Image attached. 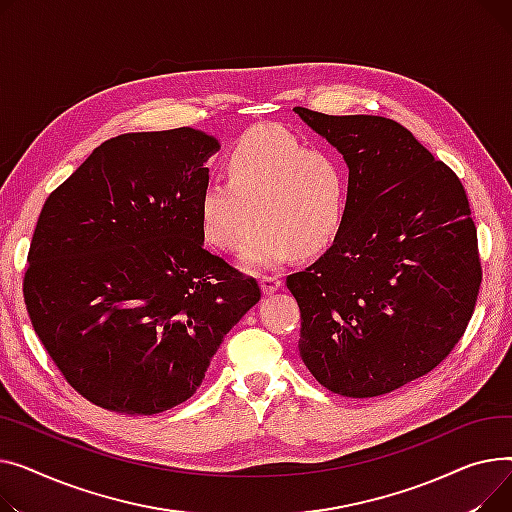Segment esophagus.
<instances>
[{
	"instance_id": "34e87169",
	"label": "esophagus",
	"mask_w": 512,
	"mask_h": 512,
	"mask_svg": "<svg viewBox=\"0 0 512 512\" xmlns=\"http://www.w3.org/2000/svg\"><path fill=\"white\" fill-rule=\"evenodd\" d=\"M281 287H283V281H281L279 277L264 275V277L260 279V289H262L264 295H273V293H277Z\"/></svg>"
}]
</instances>
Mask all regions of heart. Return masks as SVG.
<instances>
[{"mask_svg": "<svg viewBox=\"0 0 512 512\" xmlns=\"http://www.w3.org/2000/svg\"><path fill=\"white\" fill-rule=\"evenodd\" d=\"M229 179H213L200 196L204 237L235 250L248 268H273L295 252L314 256L337 237L347 208L349 177L328 150L312 148L283 126H258L235 142Z\"/></svg>", "mask_w": 512, "mask_h": 512, "instance_id": "obj_1", "label": "heart"}]
</instances>
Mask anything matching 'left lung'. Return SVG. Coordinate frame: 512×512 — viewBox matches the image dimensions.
Masks as SVG:
<instances>
[{"mask_svg": "<svg viewBox=\"0 0 512 512\" xmlns=\"http://www.w3.org/2000/svg\"><path fill=\"white\" fill-rule=\"evenodd\" d=\"M293 111L349 169L333 246L287 277L299 355L337 395H386L434 370L471 320L482 266L467 194L393 119Z\"/></svg>", "mask_w": 512, "mask_h": 512, "instance_id": "1", "label": "left lung"}]
</instances>
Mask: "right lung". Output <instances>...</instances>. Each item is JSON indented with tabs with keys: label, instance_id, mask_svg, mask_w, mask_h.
I'll use <instances>...</instances> for the list:
<instances>
[{
	"label": "right lung",
	"instance_id": "add662e5",
	"mask_svg": "<svg viewBox=\"0 0 512 512\" xmlns=\"http://www.w3.org/2000/svg\"><path fill=\"white\" fill-rule=\"evenodd\" d=\"M202 130L97 146L45 202L24 275L35 333L78 393L153 415L188 401L260 287L204 250Z\"/></svg>",
	"mask_w": 512,
	"mask_h": 512
}]
</instances>
